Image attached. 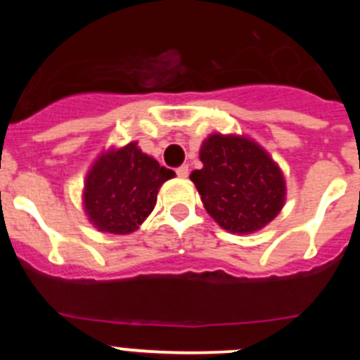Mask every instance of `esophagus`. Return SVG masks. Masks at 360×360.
Instances as JSON below:
<instances>
[{"mask_svg": "<svg viewBox=\"0 0 360 360\" xmlns=\"http://www.w3.org/2000/svg\"><path fill=\"white\" fill-rule=\"evenodd\" d=\"M176 174L180 178H187L189 176V167H187V165H180V167L176 169Z\"/></svg>", "mask_w": 360, "mask_h": 360, "instance_id": "obj_1", "label": "esophagus"}]
</instances>
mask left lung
Here are the masks:
<instances>
[{
    "label": "left lung",
    "mask_w": 360,
    "mask_h": 360,
    "mask_svg": "<svg viewBox=\"0 0 360 360\" xmlns=\"http://www.w3.org/2000/svg\"><path fill=\"white\" fill-rule=\"evenodd\" d=\"M203 167L191 173L203 207L219 227L249 234L270 224L285 203V178L269 153L247 136L209 135Z\"/></svg>",
    "instance_id": "8db88e82"
}]
</instances>
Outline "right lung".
Listing matches in <instances>:
<instances>
[{"instance_id": "obj_1", "label": "right lung", "mask_w": 360, "mask_h": 360, "mask_svg": "<svg viewBox=\"0 0 360 360\" xmlns=\"http://www.w3.org/2000/svg\"><path fill=\"white\" fill-rule=\"evenodd\" d=\"M174 171L148 157L136 142L103 153L86 174L82 203L101 232L129 234L157 203L158 189Z\"/></svg>"}]
</instances>
